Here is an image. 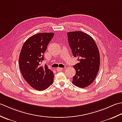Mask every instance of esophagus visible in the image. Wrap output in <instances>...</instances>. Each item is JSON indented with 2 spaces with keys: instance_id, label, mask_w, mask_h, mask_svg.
I'll list each match as a JSON object with an SVG mask.
<instances>
[{
  "instance_id": "34e87169",
  "label": "esophagus",
  "mask_w": 122,
  "mask_h": 122,
  "mask_svg": "<svg viewBox=\"0 0 122 122\" xmlns=\"http://www.w3.org/2000/svg\"><path fill=\"white\" fill-rule=\"evenodd\" d=\"M63 68H60V67H58V68H57V71H61L62 70H63Z\"/></svg>"
}]
</instances>
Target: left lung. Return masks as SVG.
Instances as JSON below:
<instances>
[{
    "label": "left lung",
    "instance_id": "obj_1",
    "mask_svg": "<svg viewBox=\"0 0 122 122\" xmlns=\"http://www.w3.org/2000/svg\"><path fill=\"white\" fill-rule=\"evenodd\" d=\"M68 44L74 57L79 63L73 67L76 71L73 78L74 85L85 88L93 83L100 66V56L97 46L93 38L81 31L67 33Z\"/></svg>",
    "mask_w": 122,
    "mask_h": 122
}]
</instances>
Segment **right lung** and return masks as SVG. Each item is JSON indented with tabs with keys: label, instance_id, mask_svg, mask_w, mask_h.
Segmentation results:
<instances>
[{
	"label": "right lung",
	"instance_id": "right-lung-1",
	"mask_svg": "<svg viewBox=\"0 0 122 122\" xmlns=\"http://www.w3.org/2000/svg\"><path fill=\"white\" fill-rule=\"evenodd\" d=\"M54 35L52 33H38L25 42L19 57V65L24 78L38 91L48 88L54 81V73L45 65L41 66L44 54Z\"/></svg>",
	"mask_w": 122,
	"mask_h": 122
}]
</instances>
